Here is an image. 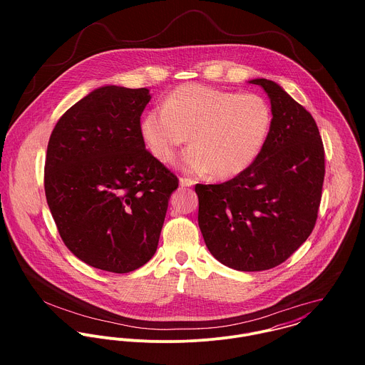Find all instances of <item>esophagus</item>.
<instances>
[{
  "label": "esophagus",
  "mask_w": 365,
  "mask_h": 365,
  "mask_svg": "<svg viewBox=\"0 0 365 365\" xmlns=\"http://www.w3.org/2000/svg\"><path fill=\"white\" fill-rule=\"evenodd\" d=\"M194 184H195V181L191 180V178H184V177L180 178V185L181 187H192Z\"/></svg>",
  "instance_id": "1"
}]
</instances>
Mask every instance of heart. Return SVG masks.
I'll return each instance as SVG.
<instances>
[{
	"instance_id": "1",
	"label": "heart",
	"mask_w": 365,
	"mask_h": 365,
	"mask_svg": "<svg viewBox=\"0 0 365 365\" xmlns=\"http://www.w3.org/2000/svg\"><path fill=\"white\" fill-rule=\"evenodd\" d=\"M272 126V109L259 94L223 91L202 84L181 86L140 122L150 153L170 163L190 135L175 165L191 174L230 178L261 155Z\"/></svg>"
}]
</instances>
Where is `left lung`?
Returning a JSON list of instances; mask_svg holds the SVG:
<instances>
[{"mask_svg": "<svg viewBox=\"0 0 365 365\" xmlns=\"http://www.w3.org/2000/svg\"><path fill=\"white\" fill-rule=\"evenodd\" d=\"M269 98L272 126L259 158L222 184H197L198 225L210 255L239 271L287 260L312 233L324 149L312 115L281 86L255 78Z\"/></svg>", "mask_w": 365, "mask_h": 365, "instance_id": "left-lung-1", "label": "left lung"}]
</instances>
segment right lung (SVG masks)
Masks as SVG:
<instances>
[{
    "mask_svg": "<svg viewBox=\"0 0 365 365\" xmlns=\"http://www.w3.org/2000/svg\"><path fill=\"white\" fill-rule=\"evenodd\" d=\"M148 88L104 86L64 112L53 129L45 192L67 249L116 274L150 260L178 178L146 150L140 116Z\"/></svg>",
    "mask_w": 365,
    "mask_h": 365,
    "instance_id": "right-lung-1",
    "label": "right lung"
}]
</instances>
